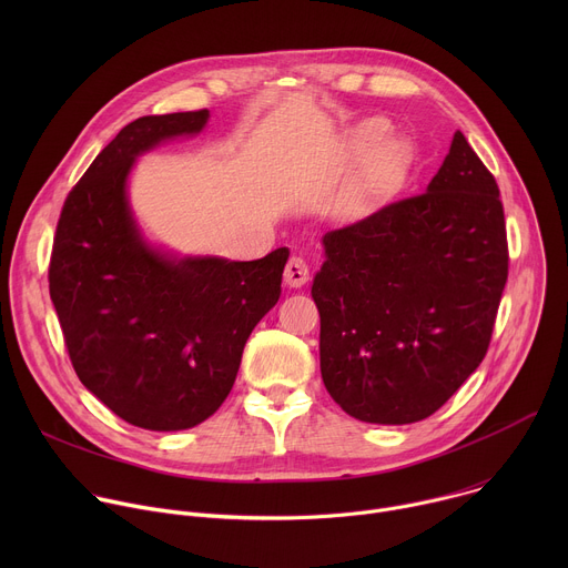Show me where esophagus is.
<instances>
[{
    "label": "esophagus",
    "instance_id": "1",
    "mask_svg": "<svg viewBox=\"0 0 568 568\" xmlns=\"http://www.w3.org/2000/svg\"><path fill=\"white\" fill-rule=\"evenodd\" d=\"M285 285L290 287H303L307 281H310V270H307V263L298 256H292L285 265Z\"/></svg>",
    "mask_w": 568,
    "mask_h": 568
}]
</instances>
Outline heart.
<instances>
[{
  "label": "heart",
  "mask_w": 568,
  "mask_h": 568,
  "mask_svg": "<svg viewBox=\"0 0 568 568\" xmlns=\"http://www.w3.org/2000/svg\"><path fill=\"white\" fill-rule=\"evenodd\" d=\"M386 134L388 123L384 119H366L357 123L344 141V156L351 161L372 152L357 178L355 197L359 206H371L390 197L409 173V145L397 139H386Z\"/></svg>",
  "instance_id": "1"
}]
</instances>
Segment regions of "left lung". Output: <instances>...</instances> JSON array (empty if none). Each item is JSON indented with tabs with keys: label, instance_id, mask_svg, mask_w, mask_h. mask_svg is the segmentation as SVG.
Returning <instances> with one entry per match:
<instances>
[{
	"label": "left lung",
	"instance_id": "8db88e82",
	"mask_svg": "<svg viewBox=\"0 0 568 568\" xmlns=\"http://www.w3.org/2000/svg\"><path fill=\"white\" fill-rule=\"evenodd\" d=\"M321 377L364 423L429 418L488 353L508 281L495 175L463 132L423 195L323 235Z\"/></svg>",
	"mask_w": 568,
	"mask_h": 568
}]
</instances>
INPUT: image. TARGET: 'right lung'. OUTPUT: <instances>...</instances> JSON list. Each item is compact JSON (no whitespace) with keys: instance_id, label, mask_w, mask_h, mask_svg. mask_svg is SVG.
Here are the masks:
<instances>
[{"instance_id":"right-lung-1","label":"right lung","mask_w":568,"mask_h":568,"mask_svg":"<svg viewBox=\"0 0 568 568\" xmlns=\"http://www.w3.org/2000/svg\"><path fill=\"white\" fill-rule=\"evenodd\" d=\"M206 119L197 110L128 123L69 191L51 250L49 294L78 379L152 432L191 429L220 409L290 256L173 261L141 240L125 197L134 159Z\"/></svg>"}]
</instances>
